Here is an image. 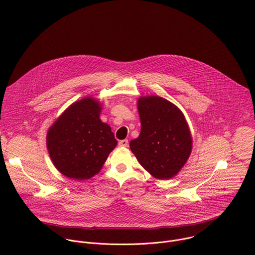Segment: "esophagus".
Here are the masks:
<instances>
[{
	"instance_id": "1",
	"label": "esophagus",
	"mask_w": 255,
	"mask_h": 255,
	"mask_svg": "<svg viewBox=\"0 0 255 255\" xmlns=\"http://www.w3.org/2000/svg\"><path fill=\"white\" fill-rule=\"evenodd\" d=\"M128 140L127 139H124V140H121V141H119V146H122V147H127L128 146Z\"/></svg>"
}]
</instances>
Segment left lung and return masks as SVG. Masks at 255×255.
Masks as SVG:
<instances>
[{"mask_svg": "<svg viewBox=\"0 0 255 255\" xmlns=\"http://www.w3.org/2000/svg\"><path fill=\"white\" fill-rule=\"evenodd\" d=\"M141 133L130 142L139 163L157 179H171L192 151V137L181 110L159 96L138 100Z\"/></svg>", "mask_w": 255, "mask_h": 255, "instance_id": "left-lung-1", "label": "left lung"}]
</instances>
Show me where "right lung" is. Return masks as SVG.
<instances>
[{"instance_id": "add662e5", "label": "right lung", "mask_w": 255, "mask_h": 255, "mask_svg": "<svg viewBox=\"0 0 255 255\" xmlns=\"http://www.w3.org/2000/svg\"><path fill=\"white\" fill-rule=\"evenodd\" d=\"M99 103L87 97L70 105L49 128L46 145L55 168L74 180L97 174L117 141L99 119Z\"/></svg>"}]
</instances>
